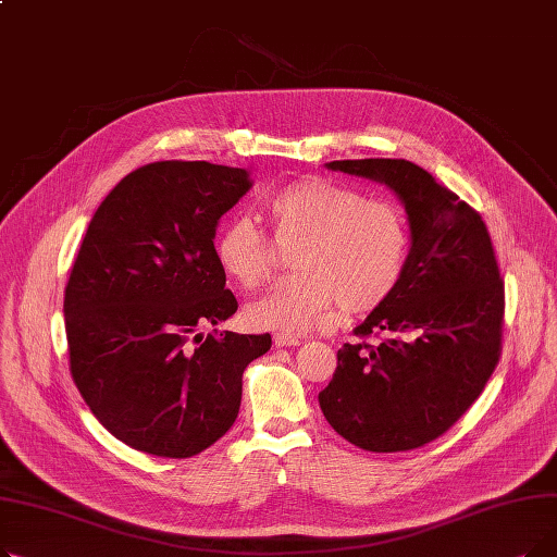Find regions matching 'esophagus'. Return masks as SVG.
<instances>
[{"mask_svg": "<svg viewBox=\"0 0 557 557\" xmlns=\"http://www.w3.org/2000/svg\"><path fill=\"white\" fill-rule=\"evenodd\" d=\"M273 343H275V347H298L300 338L294 334H275Z\"/></svg>", "mask_w": 557, "mask_h": 557, "instance_id": "obj_1", "label": "esophagus"}]
</instances>
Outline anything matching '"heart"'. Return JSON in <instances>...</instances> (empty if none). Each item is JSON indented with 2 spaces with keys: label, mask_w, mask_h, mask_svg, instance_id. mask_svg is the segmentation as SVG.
<instances>
[{
  "label": "heart",
  "mask_w": 557,
  "mask_h": 557,
  "mask_svg": "<svg viewBox=\"0 0 557 557\" xmlns=\"http://www.w3.org/2000/svg\"><path fill=\"white\" fill-rule=\"evenodd\" d=\"M273 242L288 248L290 273L267 296L246 307L255 330L309 332L323 323L334 302L363 313L397 288L411 230L399 208L366 200L361 191L325 178H307L273 191L261 205ZM250 219L227 221L214 242L219 269L242 288L269 280L275 246Z\"/></svg>",
  "instance_id": "b5f03b06"
}]
</instances>
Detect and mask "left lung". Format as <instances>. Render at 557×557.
Listing matches in <instances>:
<instances>
[{"mask_svg":"<svg viewBox=\"0 0 557 557\" xmlns=\"http://www.w3.org/2000/svg\"><path fill=\"white\" fill-rule=\"evenodd\" d=\"M332 171L386 185L401 200L411 250L386 302L338 349L323 416L366 451H408L443 435L483 393L502 355L504 280L476 210L408 160H334Z\"/></svg>","mask_w":557,"mask_h":557,"instance_id":"1","label":"left lung"}]
</instances>
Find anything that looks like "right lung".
<instances>
[{"mask_svg":"<svg viewBox=\"0 0 557 557\" xmlns=\"http://www.w3.org/2000/svg\"><path fill=\"white\" fill-rule=\"evenodd\" d=\"M250 187L246 169L153 162L87 225L65 286L70 370L95 418L137 451L214 445L239 416L246 366L271 349V334H198L237 311L214 237Z\"/></svg>","mask_w":557,"mask_h":557,"instance_id":"obj_1","label":"right lung"}]
</instances>
